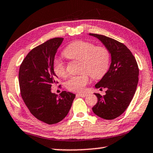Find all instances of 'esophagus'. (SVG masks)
<instances>
[{"label":"esophagus","mask_w":153,"mask_h":153,"mask_svg":"<svg viewBox=\"0 0 153 153\" xmlns=\"http://www.w3.org/2000/svg\"><path fill=\"white\" fill-rule=\"evenodd\" d=\"M76 95H77V96H78V97H85L87 96V94H86V93H77Z\"/></svg>","instance_id":"obj_1"}]
</instances>
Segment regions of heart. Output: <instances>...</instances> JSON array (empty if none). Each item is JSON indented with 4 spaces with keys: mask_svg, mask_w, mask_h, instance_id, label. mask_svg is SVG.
<instances>
[{
    "mask_svg": "<svg viewBox=\"0 0 153 153\" xmlns=\"http://www.w3.org/2000/svg\"><path fill=\"white\" fill-rule=\"evenodd\" d=\"M63 55L71 60L80 61L79 76H71L66 82L68 89L73 91H82L89 82L88 74L94 79L102 78L108 71L110 55L106 48L95 46L92 42L79 40L72 42L65 48ZM53 71L57 76H67L66 65L60 59L53 62Z\"/></svg>",
    "mask_w": 153,
    "mask_h": 153,
    "instance_id": "1",
    "label": "heart"
}]
</instances>
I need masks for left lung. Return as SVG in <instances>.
<instances>
[{"label":"left lung","mask_w":153,"mask_h":153,"mask_svg":"<svg viewBox=\"0 0 153 153\" xmlns=\"http://www.w3.org/2000/svg\"><path fill=\"white\" fill-rule=\"evenodd\" d=\"M102 42L111 56L108 71L95 84L106 88V95L95 93L97 102L92 110L104 120H114L126 111L135 95L138 84L139 68L135 57L126 45L100 34L89 33Z\"/></svg>","instance_id":"1"}]
</instances>
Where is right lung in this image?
<instances>
[{"label":"right lung","instance_id":"1","mask_svg":"<svg viewBox=\"0 0 153 153\" xmlns=\"http://www.w3.org/2000/svg\"><path fill=\"white\" fill-rule=\"evenodd\" d=\"M63 40L52 38L33 49L22 61L18 74L25 104L34 117L48 124L62 120L76 97L67 91L59 95L51 92V86L58 83L53 67L55 56Z\"/></svg>","mask_w":153,"mask_h":153}]
</instances>
